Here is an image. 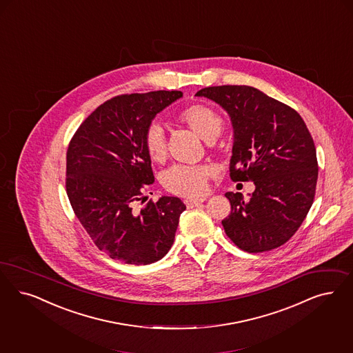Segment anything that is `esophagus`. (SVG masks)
Returning a JSON list of instances; mask_svg holds the SVG:
<instances>
[{
	"mask_svg": "<svg viewBox=\"0 0 353 353\" xmlns=\"http://www.w3.org/2000/svg\"><path fill=\"white\" fill-rule=\"evenodd\" d=\"M206 199L205 198H195V199H185V205L189 208H193L195 206H199L201 203H203Z\"/></svg>",
	"mask_w": 353,
	"mask_h": 353,
	"instance_id": "1",
	"label": "esophagus"
}]
</instances>
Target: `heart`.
<instances>
[{"instance_id":"1","label":"heart","mask_w":353,"mask_h":353,"mask_svg":"<svg viewBox=\"0 0 353 353\" xmlns=\"http://www.w3.org/2000/svg\"><path fill=\"white\" fill-rule=\"evenodd\" d=\"M177 120L207 142L214 141L223 129L219 113L206 104H192L177 114ZM143 146L152 161H161L167 157V141L163 129L152 123L143 133ZM215 173L211 165L177 164L163 176L164 188L173 194L201 196L207 192L208 179Z\"/></svg>"}]
</instances>
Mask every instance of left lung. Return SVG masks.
<instances>
[{"mask_svg":"<svg viewBox=\"0 0 353 353\" xmlns=\"http://www.w3.org/2000/svg\"><path fill=\"white\" fill-rule=\"evenodd\" d=\"M196 97L231 117L232 181H253L249 201L225 193L231 214L221 220L236 246L261 253L287 243L303 224L316 195V146L304 120L287 104L250 85H214Z\"/></svg>","mask_w":353,"mask_h":353,"instance_id":"left-lung-1","label":"left lung"}]
</instances>
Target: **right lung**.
I'll use <instances>...</instances> for the list:
<instances>
[{"mask_svg":"<svg viewBox=\"0 0 353 353\" xmlns=\"http://www.w3.org/2000/svg\"><path fill=\"white\" fill-rule=\"evenodd\" d=\"M181 91L112 97L97 107L69 143L66 193L74 214L97 248L112 259L150 265L170 252L186 206L177 196L151 199L155 181L143 133Z\"/></svg>","mask_w":353,"mask_h":353,"instance_id":"right-lung-1","label":"right lung"}]
</instances>
